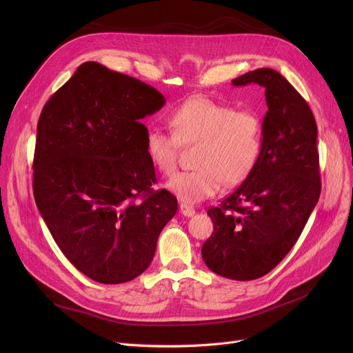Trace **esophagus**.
I'll return each instance as SVG.
<instances>
[{"label":"esophagus","mask_w":353,"mask_h":353,"mask_svg":"<svg viewBox=\"0 0 353 353\" xmlns=\"http://www.w3.org/2000/svg\"><path fill=\"white\" fill-rule=\"evenodd\" d=\"M180 212L183 216H186V217H190L196 213V210L192 206L186 205V203H180Z\"/></svg>","instance_id":"obj_1"}]
</instances>
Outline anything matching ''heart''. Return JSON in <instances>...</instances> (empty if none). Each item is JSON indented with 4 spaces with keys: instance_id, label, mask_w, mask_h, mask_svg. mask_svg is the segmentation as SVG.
I'll return each instance as SVG.
<instances>
[{
    "instance_id": "1",
    "label": "heart",
    "mask_w": 353,
    "mask_h": 353,
    "mask_svg": "<svg viewBox=\"0 0 353 353\" xmlns=\"http://www.w3.org/2000/svg\"><path fill=\"white\" fill-rule=\"evenodd\" d=\"M172 134L148 128L145 153L154 169L170 176L177 169L181 147L196 145V169L173 176L167 189L184 203L214 196L223 181L233 186L252 172L262 147V123L252 110H234L208 97H194L169 117Z\"/></svg>"
}]
</instances>
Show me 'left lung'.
Here are the masks:
<instances>
[{
	"instance_id": "obj_1",
	"label": "left lung",
	"mask_w": 353,
	"mask_h": 353,
	"mask_svg": "<svg viewBox=\"0 0 353 353\" xmlns=\"http://www.w3.org/2000/svg\"><path fill=\"white\" fill-rule=\"evenodd\" d=\"M232 83L265 87L262 148L245 181L208 210L214 230L201 256L220 276L253 281L290 252L319 200L318 127L306 100L277 71L259 68Z\"/></svg>"
}]
</instances>
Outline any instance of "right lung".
I'll return each instance as SVG.
<instances>
[{
    "label": "right lung",
    "instance_id": "1",
    "mask_svg": "<svg viewBox=\"0 0 353 353\" xmlns=\"http://www.w3.org/2000/svg\"><path fill=\"white\" fill-rule=\"evenodd\" d=\"M152 85L88 61L46 103L32 190L64 256L90 279L117 285L152 263L177 199L157 183L141 119L164 104Z\"/></svg>",
    "mask_w": 353,
    "mask_h": 353
}]
</instances>
